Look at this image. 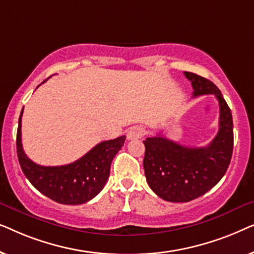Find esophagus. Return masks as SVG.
Segmentation results:
<instances>
[{
	"mask_svg": "<svg viewBox=\"0 0 254 254\" xmlns=\"http://www.w3.org/2000/svg\"><path fill=\"white\" fill-rule=\"evenodd\" d=\"M144 128L142 126H134L131 127L129 130L127 131V138L128 140H136L143 136Z\"/></svg>",
	"mask_w": 254,
	"mask_h": 254,
	"instance_id": "obj_1",
	"label": "esophagus"
}]
</instances>
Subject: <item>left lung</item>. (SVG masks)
<instances>
[{
  "label": "left lung",
  "mask_w": 254,
  "mask_h": 254,
  "mask_svg": "<svg viewBox=\"0 0 254 254\" xmlns=\"http://www.w3.org/2000/svg\"><path fill=\"white\" fill-rule=\"evenodd\" d=\"M192 82L193 97L214 95L220 104V129L207 147L190 148L163 135L143 141V168L150 189L163 200L189 202L213 189L227 172L234 149L232 114L216 85L193 72H184Z\"/></svg>",
  "instance_id": "left-lung-1"
}]
</instances>
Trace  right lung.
Listing matches in <instances>:
<instances>
[{"label": "right lung", "instance_id": "add662e5", "mask_svg": "<svg viewBox=\"0 0 254 254\" xmlns=\"http://www.w3.org/2000/svg\"><path fill=\"white\" fill-rule=\"evenodd\" d=\"M45 82V81H44ZM43 82V83H44ZM22 116L17 129V156L29 182L55 202L81 204L93 199L109 179L114 156L123 148L126 136L100 142L74 163L61 166H43L31 161L22 145Z\"/></svg>", "mask_w": 254, "mask_h": 254}]
</instances>
